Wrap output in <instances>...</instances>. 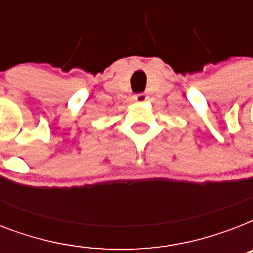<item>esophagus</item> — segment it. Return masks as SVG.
I'll list each match as a JSON object with an SVG mask.
<instances>
[{
  "label": "esophagus",
  "instance_id": "34e87169",
  "mask_svg": "<svg viewBox=\"0 0 253 253\" xmlns=\"http://www.w3.org/2000/svg\"><path fill=\"white\" fill-rule=\"evenodd\" d=\"M147 99H148V97H147V94H144V93H139V94L134 95V101L138 103L146 102Z\"/></svg>",
  "mask_w": 253,
  "mask_h": 253
}]
</instances>
